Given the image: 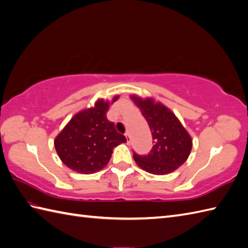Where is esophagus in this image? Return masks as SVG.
Returning a JSON list of instances; mask_svg holds the SVG:
<instances>
[{"label":"esophagus","instance_id":"esophagus-1","mask_svg":"<svg viewBox=\"0 0 248 248\" xmlns=\"http://www.w3.org/2000/svg\"><path fill=\"white\" fill-rule=\"evenodd\" d=\"M124 136H125V139H127V143H128V144H130V141H131V138H130V133H129V132H125Z\"/></svg>","mask_w":248,"mask_h":248}]
</instances>
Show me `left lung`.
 <instances>
[{
  "instance_id": "obj_1",
  "label": "left lung",
  "mask_w": 248,
  "mask_h": 248,
  "mask_svg": "<svg viewBox=\"0 0 248 248\" xmlns=\"http://www.w3.org/2000/svg\"><path fill=\"white\" fill-rule=\"evenodd\" d=\"M148 123L152 147L146 155L133 152L134 161L141 170L154 175H167L180 167L192 150V138L176 115L152 98L131 97Z\"/></svg>"
}]
</instances>
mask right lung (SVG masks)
I'll return each mask as SVG.
<instances>
[{
	"instance_id": "1",
	"label": "right lung",
	"mask_w": 248,
	"mask_h": 248,
	"mask_svg": "<svg viewBox=\"0 0 248 248\" xmlns=\"http://www.w3.org/2000/svg\"><path fill=\"white\" fill-rule=\"evenodd\" d=\"M115 96L112 103L118 100ZM109 102L100 99L93 108L83 109L70 119L56 136L57 155L70 170L80 173H93L108 164L113 149L125 143L124 135L115 130L108 120Z\"/></svg>"
}]
</instances>
